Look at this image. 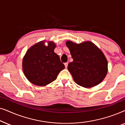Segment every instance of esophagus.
<instances>
[{
    "label": "esophagus",
    "mask_w": 125,
    "mask_h": 125,
    "mask_svg": "<svg viewBox=\"0 0 125 125\" xmlns=\"http://www.w3.org/2000/svg\"><path fill=\"white\" fill-rule=\"evenodd\" d=\"M64 65H65V68H66L68 67V62H65L64 64Z\"/></svg>",
    "instance_id": "obj_1"
}]
</instances>
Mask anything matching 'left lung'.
<instances>
[{"label":"left lung","instance_id":"left-lung-1","mask_svg":"<svg viewBox=\"0 0 125 125\" xmlns=\"http://www.w3.org/2000/svg\"><path fill=\"white\" fill-rule=\"evenodd\" d=\"M73 62L68 65L77 84L89 88L103 81L107 73V61L103 52L90 42L74 43L67 41Z\"/></svg>","mask_w":125,"mask_h":125}]
</instances>
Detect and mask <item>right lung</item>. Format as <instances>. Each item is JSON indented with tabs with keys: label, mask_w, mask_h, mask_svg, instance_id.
<instances>
[{
	"label": "right lung",
	"mask_w": 125,
	"mask_h": 125,
	"mask_svg": "<svg viewBox=\"0 0 125 125\" xmlns=\"http://www.w3.org/2000/svg\"><path fill=\"white\" fill-rule=\"evenodd\" d=\"M54 42L42 41L32 46L23 59V70L29 81L37 86H45L54 81L65 68L59 56L54 52Z\"/></svg>",
	"instance_id": "1"
}]
</instances>
